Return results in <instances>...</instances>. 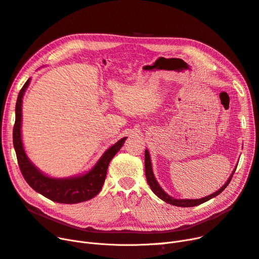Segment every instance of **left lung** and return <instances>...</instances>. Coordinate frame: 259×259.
I'll return each instance as SVG.
<instances>
[{"mask_svg": "<svg viewBox=\"0 0 259 259\" xmlns=\"http://www.w3.org/2000/svg\"><path fill=\"white\" fill-rule=\"evenodd\" d=\"M237 167H235L234 171L232 172V174H231V176L229 178V180L227 181V183L219 190V191L214 192L213 194L211 195H208L207 197H202V198H198V199H176V198H173L171 197L170 195H168L164 190H162L160 188V186L158 185V183L156 182L155 178H154V174H153V171H152V165H151V159H150V154H149L148 150H145V173H146V179H147V182L149 184V186H150L151 190L153 191V193L158 196L161 200H164L165 202H168L170 203V205H173V206H176V207H195V206H198L200 205V203L205 202L215 196H217L219 194H221L224 190L227 188V186L229 185V183L231 182V179H232V176L235 172Z\"/></svg>", "mask_w": 259, "mask_h": 259, "instance_id": "left-lung-1", "label": "left lung"}]
</instances>
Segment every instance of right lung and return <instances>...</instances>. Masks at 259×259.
<instances>
[{"label":"right lung","instance_id":"right-lung-1","mask_svg":"<svg viewBox=\"0 0 259 259\" xmlns=\"http://www.w3.org/2000/svg\"><path fill=\"white\" fill-rule=\"evenodd\" d=\"M30 79H27L21 89L16 105V122L13 127V147L17 153L19 167L27 182L34 191L60 203H77L97 196L102 190L109 162L119 151L127 138L119 140L104 152L94 167L87 173L68 179H53L40 172L27 157L22 143V99Z\"/></svg>","mask_w":259,"mask_h":259}]
</instances>
